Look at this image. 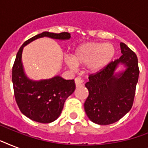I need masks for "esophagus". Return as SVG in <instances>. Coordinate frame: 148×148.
<instances>
[{
	"label": "esophagus",
	"instance_id": "1",
	"mask_svg": "<svg viewBox=\"0 0 148 148\" xmlns=\"http://www.w3.org/2000/svg\"><path fill=\"white\" fill-rule=\"evenodd\" d=\"M74 81H75V84L77 87L82 85V84H83V80L81 79V77H77L76 78L74 79Z\"/></svg>",
	"mask_w": 148,
	"mask_h": 148
}]
</instances>
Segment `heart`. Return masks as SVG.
<instances>
[{"label": "heart", "mask_w": 148, "mask_h": 148, "mask_svg": "<svg viewBox=\"0 0 148 148\" xmlns=\"http://www.w3.org/2000/svg\"><path fill=\"white\" fill-rule=\"evenodd\" d=\"M114 46L110 43L88 42L79 45L66 63L71 69L77 65H88L91 71H99L108 66L114 58Z\"/></svg>", "instance_id": "heart-1"}]
</instances>
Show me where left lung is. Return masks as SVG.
Returning a JSON list of instances; mask_svg holds the SVG:
<instances>
[{
	"instance_id": "1",
	"label": "left lung",
	"mask_w": 148,
	"mask_h": 148,
	"mask_svg": "<svg viewBox=\"0 0 148 148\" xmlns=\"http://www.w3.org/2000/svg\"><path fill=\"white\" fill-rule=\"evenodd\" d=\"M121 58L90 74L89 81L85 84L89 95L84 110L89 119L100 125L118 121L133 106L140 72L138 57L124 43H121ZM119 63L125 65L126 70L114 75Z\"/></svg>"
}]
</instances>
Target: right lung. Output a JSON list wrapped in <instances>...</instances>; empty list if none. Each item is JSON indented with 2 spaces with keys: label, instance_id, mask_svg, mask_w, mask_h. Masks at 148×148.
<instances>
[{
  "label": "right lung",
  "instance_id": "add662e5",
  "mask_svg": "<svg viewBox=\"0 0 148 148\" xmlns=\"http://www.w3.org/2000/svg\"><path fill=\"white\" fill-rule=\"evenodd\" d=\"M43 37L67 40L71 34L67 32L54 34L45 31L26 40L20 47L13 65L12 81L15 100L22 114L32 121L47 124L60 116L66 99L75 90V83L74 80H64L59 76L33 81L24 74L21 61L23 48Z\"/></svg>",
  "mask_w": 148,
  "mask_h": 148
}]
</instances>
